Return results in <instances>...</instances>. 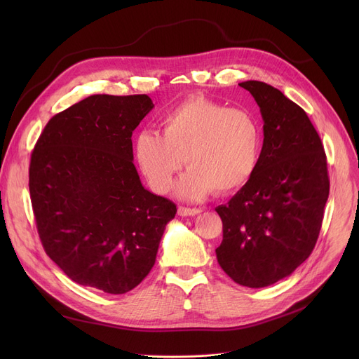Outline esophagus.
Listing matches in <instances>:
<instances>
[{
    "mask_svg": "<svg viewBox=\"0 0 359 359\" xmlns=\"http://www.w3.org/2000/svg\"><path fill=\"white\" fill-rule=\"evenodd\" d=\"M201 212V210H196V208H186V206H179L177 210V214L180 217H194V215H198Z\"/></svg>",
    "mask_w": 359,
    "mask_h": 359,
    "instance_id": "34e87169",
    "label": "esophagus"
}]
</instances>
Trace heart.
Returning <instances> with one entry per match:
<instances>
[{"label": "heart", "instance_id": "obj_1", "mask_svg": "<svg viewBox=\"0 0 359 359\" xmlns=\"http://www.w3.org/2000/svg\"><path fill=\"white\" fill-rule=\"evenodd\" d=\"M260 149L253 113L205 96L182 102L163 116L160 134L142 130L134 142L137 164L158 194L170 191L186 161L177 195L189 201L240 189L253 176Z\"/></svg>", "mask_w": 359, "mask_h": 359}]
</instances>
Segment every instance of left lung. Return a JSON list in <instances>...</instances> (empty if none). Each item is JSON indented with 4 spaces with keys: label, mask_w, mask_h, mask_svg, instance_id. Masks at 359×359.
<instances>
[{
    "label": "left lung",
    "mask_w": 359,
    "mask_h": 359,
    "mask_svg": "<svg viewBox=\"0 0 359 359\" xmlns=\"http://www.w3.org/2000/svg\"><path fill=\"white\" fill-rule=\"evenodd\" d=\"M263 118V147L250 180L215 208L222 271L249 288L291 275L313 252L329 198L326 153L307 113L278 88L244 81Z\"/></svg>",
    "instance_id": "8db88e82"
}]
</instances>
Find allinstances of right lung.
Listing matches in <instances>:
<instances>
[{"instance_id":"1","label":"right lung","mask_w":359,"mask_h":359,"mask_svg":"<svg viewBox=\"0 0 359 359\" xmlns=\"http://www.w3.org/2000/svg\"><path fill=\"white\" fill-rule=\"evenodd\" d=\"M154 107L147 94H94L46 123L29 189L46 255L83 287L125 294L154 266L176 205L142 186L132 132Z\"/></svg>"}]
</instances>
